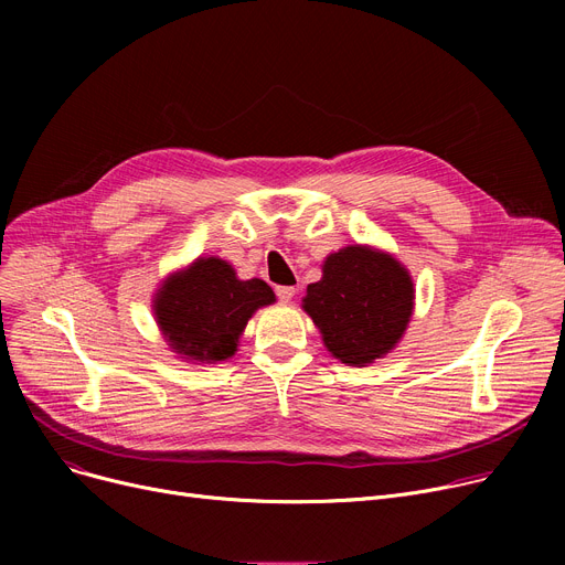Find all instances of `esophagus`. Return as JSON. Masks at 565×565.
I'll return each instance as SVG.
<instances>
[{
  "mask_svg": "<svg viewBox=\"0 0 565 565\" xmlns=\"http://www.w3.org/2000/svg\"><path fill=\"white\" fill-rule=\"evenodd\" d=\"M275 292H277V298H279L281 302H288V300H292L295 288H292V286H277Z\"/></svg>",
  "mask_w": 565,
  "mask_h": 565,
  "instance_id": "1",
  "label": "esophagus"
}]
</instances>
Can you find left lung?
<instances>
[{"label": "left lung", "instance_id": "obj_1", "mask_svg": "<svg viewBox=\"0 0 565 565\" xmlns=\"http://www.w3.org/2000/svg\"><path fill=\"white\" fill-rule=\"evenodd\" d=\"M414 307L405 267L390 254L345 247L328 256L322 279L309 284L305 311L337 360L366 366L403 337Z\"/></svg>", "mask_w": 565, "mask_h": 565}]
</instances>
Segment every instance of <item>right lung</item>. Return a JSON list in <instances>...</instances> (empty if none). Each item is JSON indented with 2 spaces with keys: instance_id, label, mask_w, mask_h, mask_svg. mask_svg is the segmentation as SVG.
I'll use <instances>...</instances> for the list:
<instances>
[{
  "instance_id": "add662e5",
  "label": "right lung",
  "mask_w": 565,
  "mask_h": 565,
  "mask_svg": "<svg viewBox=\"0 0 565 565\" xmlns=\"http://www.w3.org/2000/svg\"><path fill=\"white\" fill-rule=\"evenodd\" d=\"M273 302L275 292L263 279L241 281L228 263L199 258L164 281L156 318L169 345L185 360L222 362L235 352L252 313Z\"/></svg>"
}]
</instances>
